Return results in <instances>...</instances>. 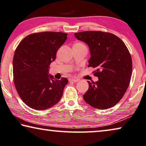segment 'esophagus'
Returning a JSON list of instances; mask_svg holds the SVG:
<instances>
[{"label":"esophagus","mask_w":146,"mask_h":146,"mask_svg":"<svg viewBox=\"0 0 146 146\" xmlns=\"http://www.w3.org/2000/svg\"><path fill=\"white\" fill-rule=\"evenodd\" d=\"M78 80H79V79H69V82H77Z\"/></svg>","instance_id":"1"}]
</instances>
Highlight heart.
Masks as SVG:
<instances>
[{"mask_svg": "<svg viewBox=\"0 0 146 146\" xmlns=\"http://www.w3.org/2000/svg\"><path fill=\"white\" fill-rule=\"evenodd\" d=\"M73 47H79V48H86V46L84 44H83L82 42H76L75 44H74Z\"/></svg>", "mask_w": 146, "mask_h": 146, "instance_id": "b5f03b06", "label": "heart"}]
</instances>
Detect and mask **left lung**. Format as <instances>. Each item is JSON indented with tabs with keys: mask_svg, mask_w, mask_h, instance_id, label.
<instances>
[{
	"mask_svg": "<svg viewBox=\"0 0 146 146\" xmlns=\"http://www.w3.org/2000/svg\"><path fill=\"white\" fill-rule=\"evenodd\" d=\"M78 40L88 44L90 58L88 67L96 69V82H88L83 95L87 104L96 109L106 110L121 100L129 86L132 64L130 52L123 41L115 35L102 31L75 33Z\"/></svg>",
	"mask_w": 146,
	"mask_h": 146,
	"instance_id": "8db88e82",
	"label": "left lung"
}]
</instances>
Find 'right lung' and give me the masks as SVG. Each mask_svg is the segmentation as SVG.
<instances>
[{"instance_id": "add662e5", "label": "right lung", "mask_w": 146, "mask_h": 146, "mask_svg": "<svg viewBox=\"0 0 146 146\" xmlns=\"http://www.w3.org/2000/svg\"><path fill=\"white\" fill-rule=\"evenodd\" d=\"M67 36L62 32L36 33L25 36L16 48L14 84L23 102L34 110H44L57 104L68 83L67 78L57 80L48 74L50 65Z\"/></svg>"}]
</instances>
